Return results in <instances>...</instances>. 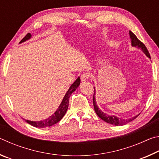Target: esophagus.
<instances>
[{"label":"esophagus","instance_id":"obj_1","mask_svg":"<svg viewBox=\"0 0 159 159\" xmlns=\"http://www.w3.org/2000/svg\"><path fill=\"white\" fill-rule=\"evenodd\" d=\"M89 77H90V75L88 73H84L81 75V76H80V80H81V81L83 82H85L88 80L89 79Z\"/></svg>","mask_w":159,"mask_h":159}]
</instances>
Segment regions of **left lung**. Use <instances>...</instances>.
Returning a JSON list of instances; mask_svg holds the SVG:
<instances>
[{"label":"left lung","mask_w":159,"mask_h":159,"mask_svg":"<svg viewBox=\"0 0 159 159\" xmlns=\"http://www.w3.org/2000/svg\"><path fill=\"white\" fill-rule=\"evenodd\" d=\"M129 34H130V38L131 40V45L133 47H135L137 48H139V49H141V50L144 53V55L147 56V57H150V55L148 50L147 49V48L145 47V45L142 43L138 40V38L136 37L135 35H134L133 32L129 31ZM96 90H95V88L94 87V95H93V105H94V109H95V111L97 114V115L101 118L102 120H104V121L110 123V124L114 125H123L128 123L129 122L132 121L134 119L138 116L139 115L138 114L134 116L128 118V119H124V118H118L116 116L114 115H109L107 114L106 113H104L102 111V110L99 108L98 104H97V102H96V99H95V95H96Z\"/></svg>","instance_id":"left-lung-1"}]
</instances>
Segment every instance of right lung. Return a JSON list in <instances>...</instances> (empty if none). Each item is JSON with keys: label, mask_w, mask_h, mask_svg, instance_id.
<instances>
[{"label": "right lung", "mask_w": 159, "mask_h": 159, "mask_svg": "<svg viewBox=\"0 0 159 159\" xmlns=\"http://www.w3.org/2000/svg\"><path fill=\"white\" fill-rule=\"evenodd\" d=\"M31 34H28L22 40H21L20 43H21L28 41V40L31 39ZM80 77H78L77 79L75 80L73 84H71V85L69 87L68 91H67L66 93L65 94V95H64L62 101H61V104H60V106H59L57 109L56 110V111L52 115H51L50 116L45 118L44 120H39V121H33V120L25 119V121L26 123H28L29 124H30L36 128L50 127V126L55 125V123H58L61 118L64 117V116L65 115L67 109H68L69 100L70 96H71V94L77 89V88L80 85Z\"/></svg>", "instance_id": "obj_1"}]
</instances>
